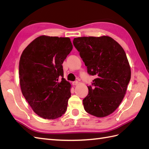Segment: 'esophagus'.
<instances>
[{
    "mask_svg": "<svg viewBox=\"0 0 149 149\" xmlns=\"http://www.w3.org/2000/svg\"><path fill=\"white\" fill-rule=\"evenodd\" d=\"M78 81H74V82L73 83V84L74 85V86L78 85Z\"/></svg>",
    "mask_w": 149,
    "mask_h": 149,
    "instance_id": "1",
    "label": "esophagus"
}]
</instances>
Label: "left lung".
Listing matches in <instances>:
<instances>
[{
	"mask_svg": "<svg viewBox=\"0 0 149 149\" xmlns=\"http://www.w3.org/2000/svg\"><path fill=\"white\" fill-rule=\"evenodd\" d=\"M73 43L88 73L96 77L88 86L84 110L97 118L109 116L123 101L131 76L124 49L108 36L74 38Z\"/></svg>",
	"mask_w": 149,
	"mask_h": 149,
	"instance_id": "left-lung-1",
	"label": "left lung"
}]
</instances>
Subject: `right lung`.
Returning <instances> with one entry per match:
<instances>
[{"instance_id": "obj_1", "label": "right lung", "mask_w": 149, "mask_h": 149, "mask_svg": "<svg viewBox=\"0 0 149 149\" xmlns=\"http://www.w3.org/2000/svg\"><path fill=\"white\" fill-rule=\"evenodd\" d=\"M72 49L70 38L42 35L22 53L21 91L31 109L43 119L60 118L67 109L71 84L63 78L62 64Z\"/></svg>"}]
</instances>
